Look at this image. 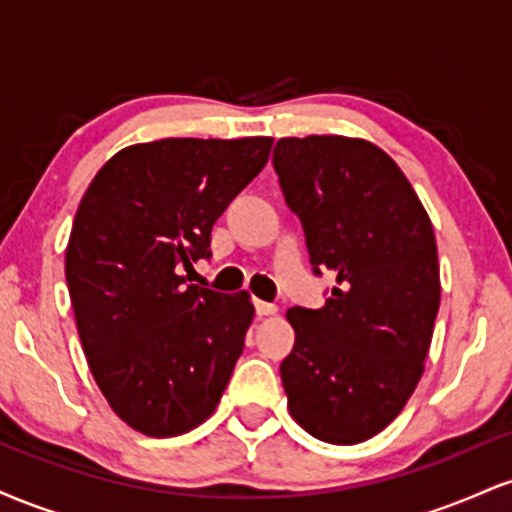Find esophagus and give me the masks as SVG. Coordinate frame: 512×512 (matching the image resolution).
<instances>
[{
	"label": "esophagus",
	"instance_id": "esophagus-1",
	"mask_svg": "<svg viewBox=\"0 0 512 512\" xmlns=\"http://www.w3.org/2000/svg\"><path fill=\"white\" fill-rule=\"evenodd\" d=\"M276 305L274 303H264V301H255V313L260 315V317H264V315H274L276 313Z\"/></svg>",
	"mask_w": 512,
	"mask_h": 512
}]
</instances>
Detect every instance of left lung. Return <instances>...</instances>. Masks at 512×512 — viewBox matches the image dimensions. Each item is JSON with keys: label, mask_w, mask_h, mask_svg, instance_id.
I'll list each match as a JSON object with an SVG mask.
<instances>
[{"label": "left lung", "mask_w": 512, "mask_h": 512, "mask_svg": "<svg viewBox=\"0 0 512 512\" xmlns=\"http://www.w3.org/2000/svg\"><path fill=\"white\" fill-rule=\"evenodd\" d=\"M272 161L315 274L337 276L322 308L286 313L296 332L279 368L289 411L317 440L363 443L397 419L424 375L440 305L431 219L366 139L284 137Z\"/></svg>", "instance_id": "8db88e82"}]
</instances>
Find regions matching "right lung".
Wrapping results in <instances>:
<instances>
[{
    "mask_svg": "<svg viewBox=\"0 0 512 512\" xmlns=\"http://www.w3.org/2000/svg\"><path fill=\"white\" fill-rule=\"evenodd\" d=\"M272 137L158 139L117 151L76 209L64 274L93 380L134 431L170 438L214 414L255 308L185 286L211 226L267 163Z\"/></svg>",
    "mask_w": 512,
    "mask_h": 512,
    "instance_id": "right-lung-1",
    "label": "right lung"
}]
</instances>
